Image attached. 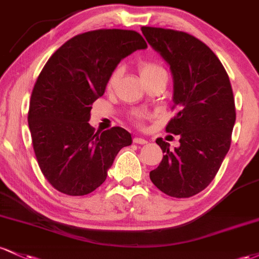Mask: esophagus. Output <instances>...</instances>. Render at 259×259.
<instances>
[{
	"mask_svg": "<svg viewBox=\"0 0 259 259\" xmlns=\"http://www.w3.org/2000/svg\"><path fill=\"white\" fill-rule=\"evenodd\" d=\"M134 143L144 145V144H147V140H145V139H143V138H139V136H136V138H134Z\"/></svg>",
	"mask_w": 259,
	"mask_h": 259,
	"instance_id": "esophagus-1",
	"label": "esophagus"
}]
</instances>
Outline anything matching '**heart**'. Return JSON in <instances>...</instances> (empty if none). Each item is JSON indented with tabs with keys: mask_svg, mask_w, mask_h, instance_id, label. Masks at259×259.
Masks as SVG:
<instances>
[{
	"mask_svg": "<svg viewBox=\"0 0 259 259\" xmlns=\"http://www.w3.org/2000/svg\"><path fill=\"white\" fill-rule=\"evenodd\" d=\"M138 70L143 81H146V79L151 78L156 75H160V73H166V71L162 69L160 65L155 64V62H150V61L140 62L138 66ZM119 76H120V71L119 70H114L112 73H110V76L108 77V81H107L108 90H112V88L115 86ZM144 116H145L144 114H136L135 118L138 119V120H141V119H144Z\"/></svg>",
	"mask_w": 259,
	"mask_h": 259,
	"instance_id": "1",
	"label": "heart"
}]
</instances>
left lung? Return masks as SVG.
Returning <instances> with one entry per match:
<instances>
[{"label":"left lung","instance_id":"obj_1","mask_svg":"<svg viewBox=\"0 0 259 259\" xmlns=\"http://www.w3.org/2000/svg\"><path fill=\"white\" fill-rule=\"evenodd\" d=\"M141 30L171 70L178 113L166 132L180 135L175 149L156 140L164 155L150 180L169 197H193L214 180L231 145L236 110L230 78L211 49L193 35L153 27Z\"/></svg>","mask_w":259,"mask_h":259}]
</instances>
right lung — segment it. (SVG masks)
<instances>
[{
  "mask_svg": "<svg viewBox=\"0 0 259 259\" xmlns=\"http://www.w3.org/2000/svg\"><path fill=\"white\" fill-rule=\"evenodd\" d=\"M146 48L134 30H93L67 40L42 67L28 124L39 167L59 192L78 197L97 189L118 152L132 145L123 127L95 133L88 121L119 62Z\"/></svg>",
  "mask_w": 259,
  "mask_h": 259,
  "instance_id": "right-lung-1",
  "label": "right lung"
}]
</instances>
